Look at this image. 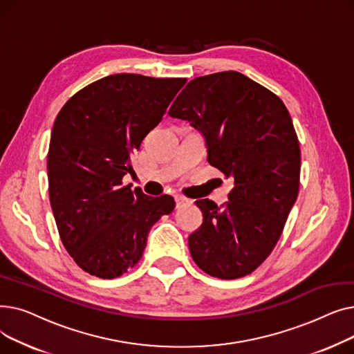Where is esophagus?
Returning a JSON list of instances; mask_svg holds the SVG:
<instances>
[{
    "label": "esophagus",
    "mask_w": 354,
    "mask_h": 354,
    "mask_svg": "<svg viewBox=\"0 0 354 354\" xmlns=\"http://www.w3.org/2000/svg\"><path fill=\"white\" fill-rule=\"evenodd\" d=\"M175 202H176V208H182L183 205H187V203H189V199L183 198V196H176Z\"/></svg>",
    "instance_id": "34e87169"
}]
</instances>
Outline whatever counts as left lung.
<instances>
[{
	"instance_id": "obj_1",
	"label": "left lung",
	"mask_w": 354,
	"mask_h": 354,
	"mask_svg": "<svg viewBox=\"0 0 354 354\" xmlns=\"http://www.w3.org/2000/svg\"><path fill=\"white\" fill-rule=\"evenodd\" d=\"M207 140L208 162L234 180L224 205L198 199L189 235L195 264L235 280L261 266L280 239L300 189L301 152L291 116L272 91L238 71L191 80L169 109Z\"/></svg>"
}]
</instances>
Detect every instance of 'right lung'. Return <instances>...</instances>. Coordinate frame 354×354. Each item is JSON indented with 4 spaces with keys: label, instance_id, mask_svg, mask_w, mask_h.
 Listing matches in <instances>:
<instances>
[{
    "label": "right lung",
    "instance_id": "right-lung-1",
    "mask_svg": "<svg viewBox=\"0 0 354 354\" xmlns=\"http://www.w3.org/2000/svg\"><path fill=\"white\" fill-rule=\"evenodd\" d=\"M187 79L113 74L71 96L53 124L48 195L62 243L83 271L111 280L133 268L149 231L171 214L169 195L123 187L142 140Z\"/></svg>",
    "mask_w": 354,
    "mask_h": 354
}]
</instances>
